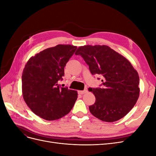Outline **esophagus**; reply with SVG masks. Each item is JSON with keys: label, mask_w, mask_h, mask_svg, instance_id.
Instances as JSON below:
<instances>
[{"label": "esophagus", "mask_w": 156, "mask_h": 156, "mask_svg": "<svg viewBox=\"0 0 156 156\" xmlns=\"http://www.w3.org/2000/svg\"><path fill=\"white\" fill-rule=\"evenodd\" d=\"M87 92V89L84 90H79V91H78V93L79 94H85Z\"/></svg>", "instance_id": "obj_1"}]
</instances>
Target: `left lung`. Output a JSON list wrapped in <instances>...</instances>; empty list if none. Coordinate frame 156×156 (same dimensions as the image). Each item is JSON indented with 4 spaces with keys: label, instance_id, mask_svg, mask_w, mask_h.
Instances as JSON below:
<instances>
[{
    "label": "left lung",
    "instance_id": "left-lung-1",
    "mask_svg": "<svg viewBox=\"0 0 156 156\" xmlns=\"http://www.w3.org/2000/svg\"><path fill=\"white\" fill-rule=\"evenodd\" d=\"M75 55L82 56L92 75L102 77V87L88 88L96 97L94 104L89 107L91 114L107 122L125 116L140 92L138 73L129 60L105 45L79 47Z\"/></svg>",
    "mask_w": 156,
    "mask_h": 156
}]
</instances>
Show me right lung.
Wrapping results in <instances>:
<instances>
[{
  "label": "right lung",
  "instance_id": "add662e5",
  "mask_svg": "<svg viewBox=\"0 0 156 156\" xmlns=\"http://www.w3.org/2000/svg\"><path fill=\"white\" fill-rule=\"evenodd\" d=\"M77 49L72 45H57L28 60L22 74L23 99L31 111L46 120H55L68 114L77 92L61 87L64 67Z\"/></svg>",
  "mask_w": 156,
  "mask_h": 156
}]
</instances>
